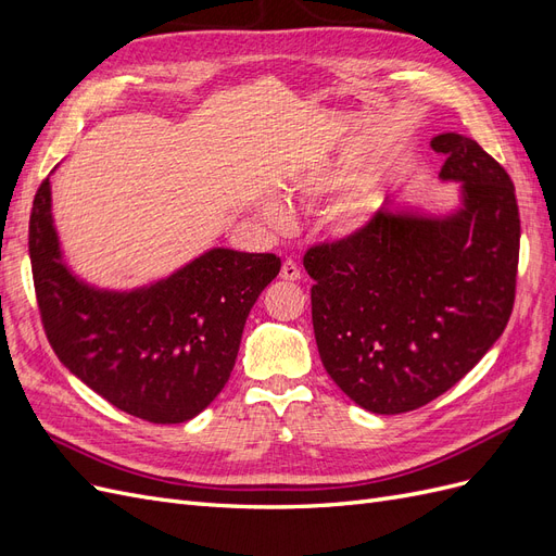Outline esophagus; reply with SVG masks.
I'll use <instances>...</instances> for the list:
<instances>
[{"instance_id": "1", "label": "esophagus", "mask_w": 556, "mask_h": 556, "mask_svg": "<svg viewBox=\"0 0 556 556\" xmlns=\"http://www.w3.org/2000/svg\"><path fill=\"white\" fill-rule=\"evenodd\" d=\"M280 278L282 280H299L301 278V268L296 266V262H292V260L285 262L282 268H280Z\"/></svg>"}]
</instances>
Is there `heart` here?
Instances as JSON below:
<instances>
[{"label":"heart","mask_w":556,"mask_h":556,"mask_svg":"<svg viewBox=\"0 0 556 556\" xmlns=\"http://www.w3.org/2000/svg\"><path fill=\"white\" fill-rule=\"evenodd\" d=\"M364 178H366V166L355 157L341 155V157L308 166L306 172H301L290 182V194L296 197L299 201H306V204H317V201H327L359 185L355 197H352V201L343 211L345 227H357L366 220L368 213H371V204H374L371 185H368V180L362 184L361 180ZM264 217L274 229H288L294 223L292 208L285 204L280 197H271L264 201Z\"/></svg>","instance_id":"1"}]
</instances>
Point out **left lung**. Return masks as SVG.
<instances>
[{
	"instance_id": "1",
	"label": "left lung",
	"mask_w": 556,
	"mask_h": 556,
	"mask_svg": "<svg viewBox=\"0 0 556 556\" xmlns=\"http://www.w3.org/2000/svg\"><path fill=\"white\" fill-rule=\"evenodd\" d=\"M462 182L445 217L382 204L355 233L308 248L313 329L327 374L357 406H427L506 329L517 285L519 208L506 169L462 134L431 139Z\"/></svg>"
}]
</instances>
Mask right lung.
<instances>
[{
    "label": "right lung",
    "mask_w": 556,
    "mask_h": 556,
    "mask_svg": "<svg viewBox=\"0 0 556 556\" xmlns=\"http://www.w3.org/2000/svg\"><path fill=\"white\" fill-rule=\"evenodd\" d=\"M29 260L60 362L115 408L153 425L188 422L223 392L248 313L280 271L271 252L213 248L146 288L97 290L62 260L48 178L29 215Z\"/></svg>",
    "instance_id": "obj_1"
}]
</instances>
